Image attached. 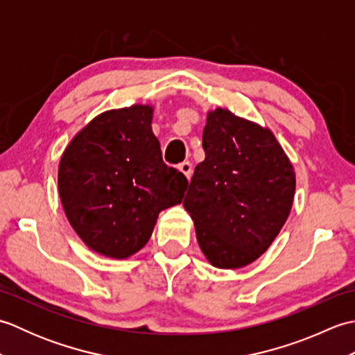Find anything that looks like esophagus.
Returning a JSON list of instances; mask_svg holds the SVG:
<instances>
[{"label": "esophagus", "instance_id": "esophagus-1", "mask_svg": "<svg viewBox=\"0 0 355 355\" xmlns=\"http://www.w3.org/2000/svg\"><path fill=\"white\" fill-rule=\"evenodd\" d=\"M178 169L184 173L187 180H189V178L192 177V163H189V162L180 163V164H178Z\"/></svg>", "mask_w": 355, "mask_h": 355}]
</instances>
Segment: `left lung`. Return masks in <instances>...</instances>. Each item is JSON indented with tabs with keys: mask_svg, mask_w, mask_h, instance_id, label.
Returning a JSON list of instances; mask_svg holds the SVG:
<instances>
[{
	"mask_svg": "<svg viewBox=\"0 0 355 355\" xmlns=\"http://www.w3.org/2000/svg\"><path fill=\"white\" fill-rule=\"evenodd\" d=\"M202 149L183 206L202 253L218 268L258 259L291 210L293 166L275 135L218 108L207 114Z\"/></svg>",
	"mask_w": 355,
	"mask_h": 355,
	"instance_id": "obj_1",
	"label": "left lung"
}]
</instances>
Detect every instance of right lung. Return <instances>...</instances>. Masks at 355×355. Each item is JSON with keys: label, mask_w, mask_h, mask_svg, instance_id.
I'll use <instances>...</instances> for the list:
<instances>
[{"label": "right lung", "mask_w": 355, "mask_h": 355, "mask_svg": "<svg viewBox=\"0 0 355 355\" xmlns=\"http://www.w3.org/2000/svg\"><path fill=\"white\" fill-rule=\"evenodd\" d=\"M153 108L93 119L59 164V195L73 229L94 252L123 259L145 245L162 210L182 202L187 178L163 163Z\"/></svg>", "instance_id": "right-lung-1"}]
</instances>
